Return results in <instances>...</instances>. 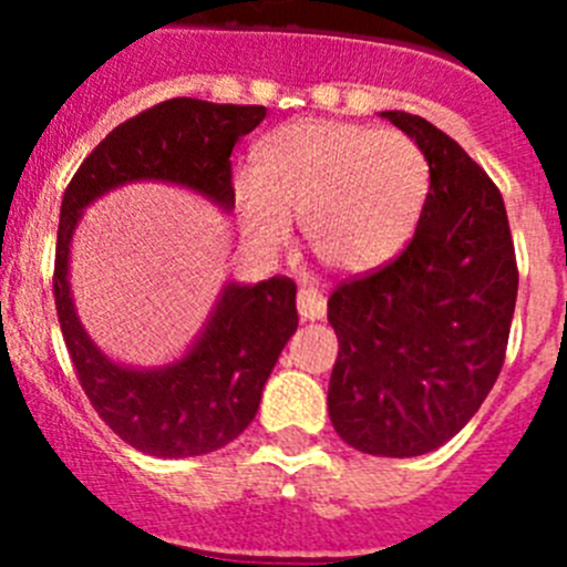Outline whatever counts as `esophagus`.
I'll return each mask as SVG.
<instances>
[{"label":"esophagus","instance_id":"obj_1","mask_svg":"<svg viewBox=\"0 0 567 567\" xmlns=\"http://www.w3.org/2000/svg\"><path fill=\"white\" fill-rule=\"evenodd\" d=\"M298 315L300 320H323L327 318V298L315 287L298 289Z\"/></svg>","mask_w":567,"mask_h":567}]
</instances>
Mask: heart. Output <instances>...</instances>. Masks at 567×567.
I'll list each match as a JSON object with an SVG mask.
<instances>
[{
    "label": "heart",
    "instance_id": "1",
    "mask_svg": "<svg viewBox=\"0 0 567 567\" xmlns=\"http://www.w3.org/2000/svg\"><path fill=\"white\" fill-rule=\"evenodd\" d=\"M429 162L403 133L352 122H289L252 150L238 184L240 229L264 249L300 221L309 252L332 272H380L405 249L429 198Z\"/></svg>",
    "mask_w": 567,
    "mask_h": 567
}]
</instances>
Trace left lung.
Returning a JSON list of instances; mask_svg holds the SVG:
<instances>
[{
	"label": "left lung",
	"instance_id": "1",
	"mask_svg": "<svg viewBox=\"0 0 567 567\" xmlns=\"http://www.w3.org/2000/svg\"><path fill=\"white\" fill-rule=\"evenodd\" d=\"M380 115L423 150L432 184L400 258L329 298L340 352L327 403L358 452L420 457L449 443L497 383L519 278L485 169L420 115Z\"/></svg>",
	"mask_w": 567,
	"mask_h": 567
}]
</instances>
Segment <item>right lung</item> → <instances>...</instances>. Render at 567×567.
Listing matches in <instances>:
<instances>
[{"mask_svg":"<svg viewBox=\"0 0 567 567\" xmlns=\"http://www.w3.org/2000/svg\"><path fill=\"white\" fill-rule=\"evenodd\" d=\"M267 118L258 104L169 99L118 124L84 158L62 198L56 238L59 327L79 383L99 417L150 457H202L233 443L255 420L264 383L298 329L295 284L227 280L187 352L162 365H127L102 352L79 320L70 289V247L84 209L127 184L189 189L233 213L229 155Z\"/></svg>","mask_w":567,"mask_h":567,"instance_id":"obj_1","label":"right lung"}]
</instances>
